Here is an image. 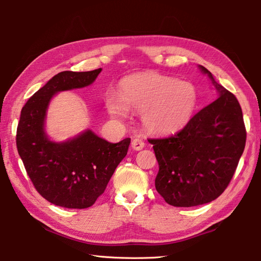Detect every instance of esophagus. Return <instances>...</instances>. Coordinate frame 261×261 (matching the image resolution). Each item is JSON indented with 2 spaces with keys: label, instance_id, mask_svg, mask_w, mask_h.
Here are the masks:
<instances>
[{
  "label": "esophagus",
  "instance_id": "obj_1",
  "mask_svg": "<svg viewBox=\"0 0 261 261\" xmlns=\"http://www.w3.org/2000/svg\"><path fill=\"white\" fill-rule=\"evenodd\" d=\"M131 147L135 149V150H141V149L145 147V142H143L141 139H135L131 142Z\"/></svg>",
  "mask_w": 261,
  "mask_h": 261
}]
</instances>
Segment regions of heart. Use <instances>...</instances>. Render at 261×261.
Listing matches in <instances>:
<instances>
[{
	"instance_id": "1",
	"label": "heart",
	"mask_w": 261,
	"mask_h": 261,
	"mask_svg": "<svg viewBox=\"0 0 261 261\" xmlns=\"http://www.w3.org/2000/svg\"><path fill=\"white\" fill-rule=\"evenodd\" d=\"M198 103V93L192 83L179 82L156 71H142L122 79L119 95L105 97L109 113L123 119L127 109L142 113L148 131L171 135L181 130L193 118Z\"/></svg>"
}]
</instances>
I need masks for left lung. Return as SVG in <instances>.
Segmentation results:
<instances>
[{
  "instance_id": "obj_1",
  "label": "left lung",
  "mask_w": 261,
  "mask_h": 261,
  "mask_svg": "<svg viewBox=\"0 0 261 261\" xmlns=\"http://www.w3.org/2000/svg\"><path fill=\"white\" fill-rule=\"evenodd\" d=\"M207 74L220 94L180 131L149 139L159 165L154 180L166 203L191 207L218 198L233 177L245 150L247 132L237 97Z\"/></svg>"
}]
</instances>
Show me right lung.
<instances>
[{"instance_id":"add662e5","label":"right lung","mask_w":261,"mask_h":261,"mask_svg":"<svg viewBox=\"0 0 261 261\" xmlns=\"http://www.w3.org/2000/svg\"><path fill=\"white\" fill-rule=\"evenodd\" d=\"M101 70H66L55 75L21 111L16 129L18 152L37 192L58 206H92L129 149L130 138L111 143L86 130L73 139L54 142L45 132L47 109L55 94L91 85Z\"/></svg>"}]
</instances>
